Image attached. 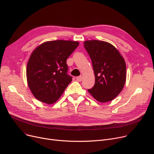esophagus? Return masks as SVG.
<instances>
[{"label":"esophagus","mask_w":154,"mask_h":154,"mask_svg":"<svg viewBox=\"0 0 154 154\" xmlns=\"http://www.w3.org/2000/svg\"><path fill=\"white\" fill-rule=\"evenodd\" d=\"M76 79H77V81L80 82V81H81V80H82V76H79V77H76Z\"/></svg>","instance_id":"34e87169"}]
</instances>
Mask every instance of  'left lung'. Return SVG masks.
I'll return each mask as SVG.
<instances>
[{
  "mask_svg": "<svg viewBox=\"0 0 154 154\" xmlns=\"http://www.w3.org/2000/svg\"><path fill=\"white\" fill-rule=\"evenodd\" d=\"M91 57L95 75V85L88 89L97 100L107 102L120 93L126 81V64L123 57L111 44L91 40L84 42Z\"/></svg>",
  "mask_w": 154,
  "mask_h": 154,
  "instance_id": "8db88e82",
  "label": "left lung"
}]
</instances>
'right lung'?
Here are the masks:
<instances>
[{"label":"right lung","instance_id":"right-lung-1","mask_svg":"<svg viewBox=\"0 0 154 154\" xmlns=\"http://www.w3.org/2000/svg\"><path fill=\"white\" fill-rule=\"evenodd\" d=\"M79 44L72 40H52L39 45L32 52L26 75L30 90L37 100L52 104L60 97L72 81L67 74L66 60Z\"/></svg>","mask_w":154,"mask_h":154}]
</instances>
